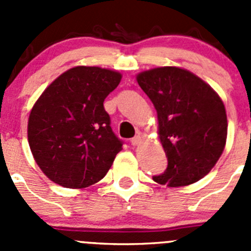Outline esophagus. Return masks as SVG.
<instances>
[{"mask_svg": "<svg viewBox=\"0 0 251 251\" xmlns=\"http://www.w3.org/2000/svg\"><path fill=\"white\" fill-rule=\"evenodd\" d=\"M141 136L138 135V136H135V137L133 138H131V144H132V146H138V144L141 143Z\"/></svg>", "mask_w": 251, "mask_h": 251, "instance_id": "esophagus-1", "label": "esophagus"}]
</instances>
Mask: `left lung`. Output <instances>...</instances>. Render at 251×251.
<instances>
[{"mask_svg": "<svg viewBox=\"0 0 251 251\" xmlns=\"http://www.w3.org/2000/svg\"><path fill=\"white\" fill-rule=\"evenodd\" d=\"M158 114L159 138L168 168L153 179L169 187L188 186L210 173L227 138L224 102L201 77L186 69L161 67L137 75Z\"/></svg>", "mask_w": 251, "mask_h": 251, "instance_id": "8db88e82", "label": "left lung"}]
</instances>
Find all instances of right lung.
I'll return each instance as SVG.
<instances>
[{"instance_id": "right-lung-1", "label": "right lung", "mask_w": 251, "mask_h": 251, "mask_svg": "<svg viewBox=\"0 0 251 251\" xmlns=\"http://www.w3.org/2000/svg\"><path fill=\"white\" fill-rule=\"evenodd\" d=\"M121 74L75 67L44 91L30 111L27 141L35 161L50 181L86 188L100 181L123 149L103 102Z\"/></svg>"}]
</instances>
